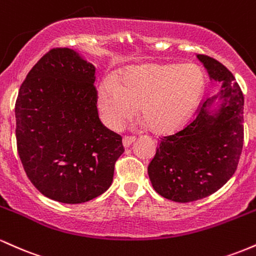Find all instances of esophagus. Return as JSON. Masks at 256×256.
<instances>
[{
    "instance_id": "1",
    "label": "esophagus",
    "mask_w": 256,
    "mask_h": 256,
    "mask_svg": "<svg viewBox=\"0 0 256 256\" xmlns=\"http://www.w3.org/2000/svg\"><path fill=\"white\" fill-rule=\"evenodd\" d=\"M134 140H136V138H134V137L125 136L124 138H122V146H124L125 148H128V146H130L132 143L134 142Z\"/></svg>"
}]
</instances>
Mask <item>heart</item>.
Returning a JSON list of instances; mask_svg holds the SVG:
<instances>
[{"mask_svg": "<svg viewBox=\"0 0 256 256\" xmlns=\"http://www.w3.org/2000/svg\"><path fill=\"white\" fill-rule=\"evenodd\" d=\"M204 90V74L196 64H142L126 71L116 84H101L98 108L113 130H120L140 108L149 128L164 134L192 116Z\"/></svg>", "mask_w": 256, "mask_h": 256, "instance_id": "1", "label": "heart"}]
</instances>
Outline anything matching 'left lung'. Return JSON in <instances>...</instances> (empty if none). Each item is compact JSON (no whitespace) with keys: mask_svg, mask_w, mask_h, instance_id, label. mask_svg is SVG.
I'll list each match as a JSON object with an SVG mask.
<instances>
[{"mask_svg":"<svg viewBox=\"0 0 256 256\" xmlns=\"http://www.w3.org/2000/svg\"><path fill=\"white\" fill-rule=\"evenodd\" d=\"M198 58L222 89L204 101L183 130L162 138L148 166L155 192L182 204L218 192L234 176L243 148L244 98L240 85L216 58Z\"/></svg>","mask_w":256,"mask_h":256,"instance_id":"obj_1","label":"left lung"}]
</instances>
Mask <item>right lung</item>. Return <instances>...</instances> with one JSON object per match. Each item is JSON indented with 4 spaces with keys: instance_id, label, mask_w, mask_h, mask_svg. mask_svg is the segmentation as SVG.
Listing matches in <instances>:
<instances>
[{
    "instance_id": "1",
    "label": "right lung",
    "mask_w": 256,
    "mask_h": 256,
    "mask_svg": "<svg viewBox=\"0 0 256 256\" xmlns=\"http://www.w3.org/2000/svg\"><path fill=\"white\" fill-rule=\"evenodd\" d=\"M95 66L68 48L46 52L16 102V146L32 184L48 198L84 204L113 182L122 137L98 113Z\"/></svg>"
}]
</instances>
